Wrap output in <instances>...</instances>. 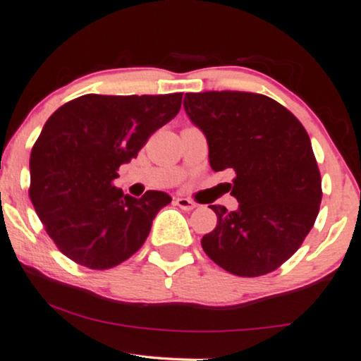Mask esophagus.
<instances>
[{"mask_svg": "<svg viewBox=\"0 0 361 361\" xmlns=\"http://www.w3.org/2000/svg\"><path fill=\"white\" fill-rule=\"evenodd\" d=\"M175 204L181 207L183 211H191V209H195V207H196V202L188 200V197H175Z\"/></svg>", "mask_w": 361, "mask_h": 361, "instance_id": "obj_1", "label": "esophagus"}]
</instances>
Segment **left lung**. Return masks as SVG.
<instances>
[{"mask_svg": "<svg viewBox=\"0 0 361 361\" xmlns=\"http://www.w3.org/2000/svg\"><path fill=\"white\" fill-rule=\"evenodd\" d=\"M185 111L204 132L214 171L232 169L237 211L211 206L216 229L201 238L212 262L237 276L275 271L301 247L322 200L311 140L278 101L248 91L186 93Z\"/></svg>", "mask_w": 361, "mask_h": 361, "instance_id": "8db88e82", "label": "left lung"}]
</instances>
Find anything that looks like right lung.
Instances as JSON below:
<instances>
[{"mask_svg": "<svg viewBox=\"0 0 361 361\" xmlns=\"http://www.w3.org/2000/svg\"><path fill=\"white\" fill-rule=\"evenodd\" d=\"M183 93L83 94L55 111L30 152L29 197L65 257L108 270L144 245L152 221L171 197H132L114 186L157 129L178 114Z\"/></svg>", "mask_w": 361, "mask_h": 361, "instance_id": "add662e5", "label": "right lung"}]
</instances>
